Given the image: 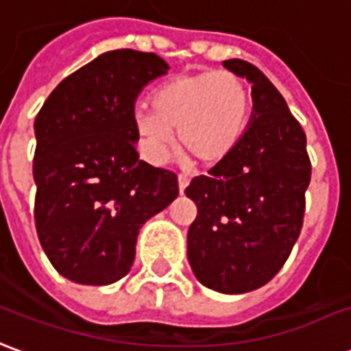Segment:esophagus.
<instances>
[{"mask_svg":"<svg viewBox=\"0 0 351 351\" xmlns=\"http://www.w3.org/2000/svg\"><path fill=\"white\" fill-rule=\"evenodd\" d=\"M189 178L187 176H183V173H181L180 178H178V183H180V193H183V191H185V189L189 187Z\"/></svg>","mask_w":351,"mask_h":351,"instance_id":"obj_1","label":"esophagus"}]
</instances>
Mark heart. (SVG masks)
<instances>
[{"instance_id":"obj_1","label":"heart","mask_w":351,"mask_h":351,"mask_svg":"<svg viewBox=\"0 0 351 351\" xmlns=\"http://www.w3.org/2000/svg\"><path fill=\"white\" fill-rule=\"evenodd\" d=\"M151 108L132 111L141 156L162 164L173 132L196 162H223L242 140L251 115V90L232 71L204 69L171 77L151 94Z\"/></svg>"}]
</instances>
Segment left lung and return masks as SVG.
Masks as SVG:
<instances>
[{
    "mask_svg": "<svg viewBox=\"0 0 351 351\" xmlns=\"http://www.w3.org/2000/svg\"><path fill=\"white\" fill-rule=\"evenodd\" d=\"M223 66L251 83L253 113L242 140L185 189L196 204L187 257L208 289H259L289 257L304 219L312 164L306 134L267 75L245 60Z\"/></svg>",
    "mask_w": 351,
    "mask_h": 351,
    "instance_id": "obj_1",
    "label": "left lung"
}]
</instances>
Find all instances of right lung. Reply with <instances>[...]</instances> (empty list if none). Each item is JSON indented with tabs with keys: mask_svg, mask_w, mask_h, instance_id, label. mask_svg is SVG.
I'll list each match as a JSON object with an SVG mask.
<instances>
[{
	"mask_svg": "<svg viewBox=\"0 0 351 351\" xmlns=\"http://www.w3.org/2000/svg\"><path fill=\"white\" fill-rule=\"evenodd\" d=\"M153 52L109 51L66 77L37 113L36 228L58 274L108 285L130 272L143 223L178 195V176L140 160L132 111L168 73Z\"/></svg>",
	"mask_w": 351,
	"mask_h": 351,
	"instance_id": "1",
	"label": "right lung"
}]
</instances>
